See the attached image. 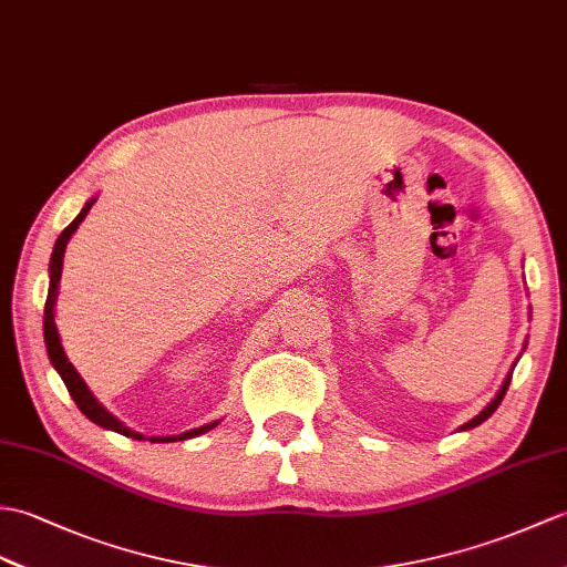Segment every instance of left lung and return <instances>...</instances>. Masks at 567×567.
Returning <instances> with one entry per match:
<instances>
[{"mask_svg":"<svg viewBox=\"0 0 567 567\" xmlns=\"http://www.w3.org/2000/svg\"><path fill=\"white\" fill-rule=\"evenodd\" d=\"M509 379H512V372L507 374V379H505V384L503 386H499V391H497V396L488 403V405H485V411H481L476 417H473V420H468V423L464 425V430H468V427H476V425H481L483 423V420H488L495 411H497V405L499 403H503V399H505V393H507V386H509Z\"/></svg>","mask_w":567,"mask_h":567,"instance_id":"left-lung-1","label":"left lung"}]
</instances>
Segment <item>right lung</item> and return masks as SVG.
Masks as SVG:
<instances>
[{"instance_id": "add662e5", "label": "right lung", "mask_w": 567, "mask_h": 567, "mask_svg": "<svg viewBox=\"0 0 567 567\" xmlns=\"http://www.w3.org/2000/svg\"><path fill=\"white\" fill-rule=\"evenodd\" d=\"M96 200H89L82 213L76 215V219L70 224V227H64V231L58 236V244H55V251H52V258H50V289H48V299H45V319H43V333H45V348H48V358L52 362V367L60 372L64 386H68L70 396L74 399V403L79 405V411H82L91 423H96L105 430H113V432H121L125 434V437H133V440H142L140 432H133L127 430L121 420L113 417L105 408L91 396V391L86 389V384L82 381V377L76 374V370L72 367V362L68 360V354H64L62 346H60V333H58V326H55V313H52V307H55V297H58V282H60V275H62V258H64V248H68V241L70 236L76 231L79 221H82L86 217V213L91 209V205H94ZM213 425H203L197 430H190V432H183V434H176V437H152V442H176V440H188V437H195V434H203L207 430H213Z\"/></svg>"}]
</instances>
